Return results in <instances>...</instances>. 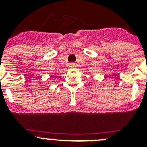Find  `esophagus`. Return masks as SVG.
Here are the masks:
<instances>
[{"instance_id":"esophagus-1","label":"esophagus","mask_w":147,"mask_h":147,"mask_svg":"<svg viewBox=\"0 0 147 147\" xmlns=\"http://www.w3.org/2000/svg\"><path fill=\"white\" fill-rule=\"evenodd\" d=\"M69 67H71V68H74V67H76V65H75L74 63H71V64L69 65Z\"/></svg>"}]
</instances>
